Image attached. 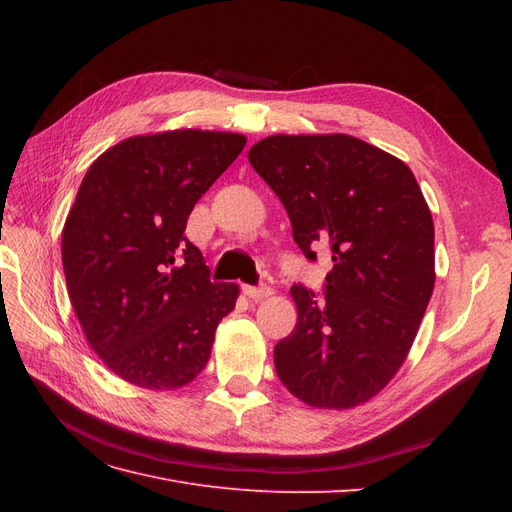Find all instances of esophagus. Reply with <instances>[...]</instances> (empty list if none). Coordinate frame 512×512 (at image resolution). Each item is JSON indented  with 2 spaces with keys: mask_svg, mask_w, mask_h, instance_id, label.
<instances>
[{
  "mask_svg": "<svg viewBox=\"0 0 512 512\" xmlns=\"http://www.w3.org/2000/svg\"><path fill=\"white\" fill-rule=\"evenodd\" d=\"M243 292L247 294V297H250V299H265V297H269V294H273V290L269 288V286H265V284H262V286H243Z\"/></svg>",
  "mask_w": 512,
  "mask_h": 512,
  "instance_id": "1",
  "label": "esophagus"
}]
</instances>
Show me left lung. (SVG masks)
<instances>
[{"label": "left lung", "instance_id": "1", "mask_svg": "<svg viewBox=\"0 0 512 512\" xmlns=\"http://www.w3.org/2000/svg\"><path fill=\"white\" fill-rule=\"evenodd\" d=\"M247 160L280 196L307 260L331 250L322 292L290 288L294 331L275 371L314 408H352L406 361L433 282V220L412 170L346 134H275Z\"/></svg>", "mask_w": 512, "mask_h": 512}]
</instances>
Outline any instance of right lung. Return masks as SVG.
Listing matches in <instances>:
<instances>
[{"label": "right lung", "mask_w": 512, "mask_h": 512, "mask_svg": "<svg viewBox=\"0 0 512 512\" xmlns=\"http://www.w3.org/2000/svg\"><path fill=\"white\" fill-rule=\"evenodd\" d=\"M245 136H134L89 166L61 232L68 294L87 342L143 389H179L205 369L237 284L211 282L185 224L237 160Z\"/></svg>", "instance_id": "obj_1"}]
</instances>
